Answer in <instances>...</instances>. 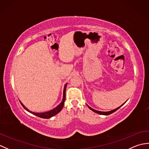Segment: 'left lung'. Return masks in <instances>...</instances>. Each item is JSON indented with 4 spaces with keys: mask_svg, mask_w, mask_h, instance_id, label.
<instances>
[{
    "mask_svg": "<svg viewBox=\"0 0 149 149\" xmlns=\"http://www.w3.org/2000/svg\"><path fill=\"white\" fill-rule=\"evenodd\" d=\"M125 104V103H124ZM123 104L122 105H121L120 106H119L118 107H117V108H116V109H113V110H111V111H97V110H95V109H92L91 108V107H90L89 106H88V107H89V108L91 110V111H93V112H95V113H98V114H100V115H110V114H111V113H114V112H115L116 110H118L120 107H122L123 104Z\"/></svg>",
    "mask_w": 149,
    "mask_h": 149,
    "instance_id": "1",
    "label": "left lung"
}]
</instances>
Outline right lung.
Returning <instances> with one entry per match:
<instances>
[{
  "mask_svg": "<svg viewBox=\"0 0 149 149\" xmlns=\"http://www.w3.org/2000/svg\"><path fill=\"white\" fill-rule=\"evenodd\" d=\"M66 85L67 84H66L65 85V87H64V90H63V100L61 101V102L60 103L59 105L57 106L55 108H54L53 109L47 112H44V113H34L33 111H31L29 109H28L27 107H26L24 106V105L21 102V101L20 100V102L22 104V106H23L24 108L26 109V111H27L28 112H29L33 114V115H36L38 117H40V118H51V117L54 116V115H57L59 112L61 111V110L62 109L63 106H64L65 104V91H66Z\"/></svg>",
  "mask_w": 149,
  "mask_h": 149,
  "instance_id": "add662e5",
  "label": "right lung"
}]
</instances>
